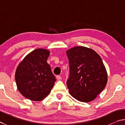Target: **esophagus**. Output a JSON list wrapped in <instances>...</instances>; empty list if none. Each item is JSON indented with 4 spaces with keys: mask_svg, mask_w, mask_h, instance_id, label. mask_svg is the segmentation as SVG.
<instances>
[{
    "mask_svg": "<svg viewBox=\"0 0 125 125\" xmlns=\"http://www.w3.org/2000/svg\"><path fill=\"white\" fill-rule=\"evenodd\" d=\"M56 79L58 80H61V77L60 75L56 76Z\"/></svg>",
    "mask_w": 125,
    "mask_h": 125,
    "instance_id": "esophagus-1",
    "label": "esophagus"
}]
</instances>
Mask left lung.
<instances>
[{
    "label": "left lung",
    "mask_w": 125,
    "mask_h": 125,
    "mask_svg": "<svg viewBox=\"0 0 125 125\" xmlns=\"http://www.w3.org/2000/svg\"><path fill=\"white\" fill-rule=\"evenodd\" d=\"M70 75L66 84L69 92L78 101L93 100L105 87L108 75L100 56L94 50L75 47L67 50Z\"/></svg>",
    "instance_id": "left-lung-1"
}]
</instances>
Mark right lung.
Segmentation results:
<instances>
[{
    "label": "right lung",
    "instance_id": "right-lung-1",
    "mask_svg": "<svg viewBox=\"0 0 125 125\" xmlns=\"http://www.w3.org/2000/svg\"><path fill=\"white\" fill-rule=\"evenodd\" d=\"M48 50L39 48L26 55L15 73L17 87L21 94L33 101H41L50 93L56 81L47 59Z\"/></svg>",
    "mask_w": 125,
    "mask_h": 125
}]
</instances>
